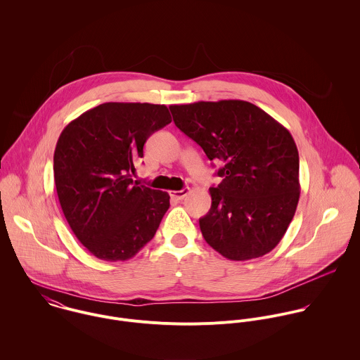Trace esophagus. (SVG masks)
<instances>
[{
	"label": "esophagus",
	"instance_id": "esophagus-1",
	"mask_svg": "<svg viewBox=\"0 0 360 360\" xmlns=\"http://www.w3.org/2000/svg\"><path fill=\"white\" fill-rule=\"evenodd\" d=\"M188 191H190L188 188H183V190H179V191H172V193H170V197L174 198V200H177V201H181V200H184V198L187 197Z\"/></svg>",
	"mask_w": 360,
	"mask_h": 360
}]
</instances>
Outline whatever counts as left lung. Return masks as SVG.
<instances>
[{
  "label": "left lung",
  "instance_id": "obj_1",
  "mask_svg": "<svg viewBox=\"0 0 360 360\" xmlns=\"http://www.w3.org/2000/svg\"><path fill=\"white\" fill-rule=\"evenodd\" d=\"M174 124L221 160V183L200 219L206 243L230 260L270 252L300 201V155L290 131L254 103L240 100L169 106Z\"/></svg>",
  "mask_w": 360,
  "mask_h": 360
}]
</instances>
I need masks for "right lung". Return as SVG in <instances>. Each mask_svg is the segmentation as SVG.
I'll list each match as a JSON object with an SVG mask.
<instances>
[{
  "label": "right lung",
  "instance_id": "right-lung-1",
  "mask_svg": "<svg viewBox=\"0 0 360 360\" xmlns=\"http://www.w3.org/2000/svg\"><path fill=\"white\" fill-rule=\"evenodd\" d=\"M170 122L165 105L105 103L60 133L53 153L59 204L94 257L126 260L154 238L170 197L134 183L130 174L148 137Z\"/></svg>",
  "mask_w": 360,
  "mask_h": 360
}]
</instances>
